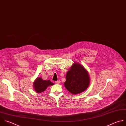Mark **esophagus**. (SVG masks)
<instances>
[{
	"label": "esophagus",
	"instance_id": "esophagus-1",
	"mask_svg": "<svg viewBox=\"0 0 126 126\" xmlns=\"http://www.w3.org/2000/svg\"><path fill=\"white\" fill-rule=\"evenodd\" d=\"M55 83H56V84H59V83H60V81H59V80H57V81H55Z\"/></svg>",
	"mask_w": 126,
	"mask_h": 126
}]
</instances>
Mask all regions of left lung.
<instances>
[{
  "label": "left lung",
  "mask_w": 126,
  "mask_h": 126,
  "mask_svg": "<svg viewBox=\"0 0 126 126\" xmlns=\"http://www.w3.org/2000/svg\"><path fill=\"white\" fill-rule=\"evenodd\" d=\"M64 86L71 94H76L83 92L89 87L90 77L85 68L79 64L75 63L68 71Z\"/></svg>",
  "instance_id": "1"
}]
</instances>
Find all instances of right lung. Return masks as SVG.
<instances>
[{
	"instance_id": "obj_1",
	"label": "right lung",
	"mask_w": 126,
	"mask_h": 126,
	"mask_svg": "<svg viewBox=\"0 0 126 126\" xmlns=\"http://www.w3.org/2000/svg\"><path fill=\"white\" fill-rule=\"evenodd\" d=\"M33 87L34 90L37 93H40L45 91L48 86L54 85L50 80H46L42 79L41 78H37L33 83Z\"/></svg>"
}]
</instances>
